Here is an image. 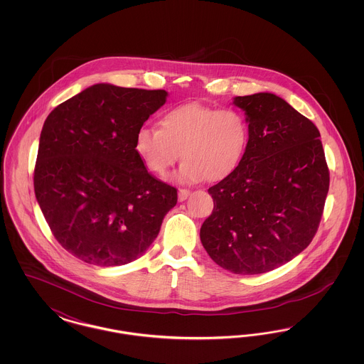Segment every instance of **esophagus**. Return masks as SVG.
I'll return each mask as SVG.
<instances>
[{
  "label": "esophagus",
  "instance_id": "obj_1",
  "mask_svg": "<svg viewBox=\"0 0 364 364\" xmlns=\"http://www.w3.org/2000/svg\"><path fill=\"white\" fill-rule=\"evenodd\" d=\"M190 195V191L184 190V188H180V190H178V200H180V202H184Z\"/></svg>",
  "mask_w": 364,
  "mask_h": 364
}]
</instances>
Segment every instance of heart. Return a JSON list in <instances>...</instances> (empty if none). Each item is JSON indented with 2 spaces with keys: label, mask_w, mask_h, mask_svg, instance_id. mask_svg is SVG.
Returning <instances> with one entry per match:
<instances>
[{
  "label": "heart",
  "mask_w": 364,
  "mask_h": 364,
  "mask_svg": "<svg viewBox=\"0 0 364 364\" xmlns=\"http://www.w3.org/2000/svg\"><path fill=\"white\" fill-rule=\"evenodd\" d=\"M248 141L250 124L240 110L191 102L165 112L159 129L141 127L135 149L146 168L159 177L181 156L184 162L174 178L190 184L230 176L242 164Z\"/></svg>",
  "instance_id": "obj_1"
}]
</instances>
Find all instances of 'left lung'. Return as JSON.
Wrapping results in <instances>:
<instances>
[{
    "mask_svg": "<svg viewBox=\"0 0 364 364\" xmlns=\"http://www.w3.org/2000/svg\"><path fill=\"white\" fill-rule=\"evenodd\" d=\"M250 141L239 168L208 188L211 215L200 228L210 258L235 274H262L311 242L329 191L318 128L270 92L236 97Z\"/></svg>",
    "mask_w": 364,
    "mask_h": 364,
    "instance_id": "obj_1",
    "label": "left lung"
}]
</instances>
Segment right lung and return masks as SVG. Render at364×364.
I'll list each match as a JSON object with an SVG mask.
<instances>
[{
  "label": "right lung",
  "mask_w": 364,
  "mask_h": 364,
  "mask_svg": "<svg viewBox=\"0 0 364 364\" xmlns=\"http://www.w3.org/2000/svg\"><path fill=\"white\" fill-rule=\"evenodd\" d=\"M165 90L88 87L43 124L35 164L36 200L55 240L90 264L138 259L156 240L177 190L147 172L135 149Z\"/></svg>",
  "instance_id": "obj_1"
}]
</instances>
